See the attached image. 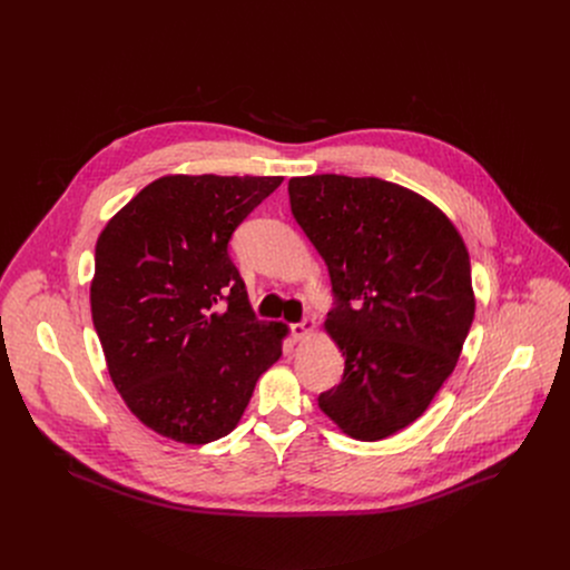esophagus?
I'll list each match as a JSON object with an SVG mask.
<instances>
[{
    "label": "esophagus",
    "instance_id": "obj_1",
    "mask_svg": "<svg viewBox=\"0 0 570 570\" xmlns=\"http://www.w3.org/2000/svg\"><path fill=\"white\" fill-rule=\"evenodd\" d=\"M313 330H315L313 320H302V322L291 324V336H293V341H304L308 334H313Z\"/></svg>",
    "mask_w": 570,
    "mask_h": 570
}]
</instances>
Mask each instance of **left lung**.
<instances>
[{"label":"left lung","instance_id":"left-lung-1","mask_svg":"<svg viewBox=\"0 0 570 570\" xmlns=\"http://www.w3.org/2000/svg\"><path fill=\"white\" fill-rule=\"evenodd\" d=\"M291 212L330 268V336L345 356L317 405L374 442L413 424L451 376L473 322L471 264L453 223L379 178H291Z\"/></svg>","mask_w":570,"mask_h":570}]
</instances>
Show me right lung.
Segmentation results:
<instances>
[{
  "mask_svg": "<svg viewBox=\"0 0 570 570\" xmlns=\"http://www.w3.org/2000/svg\"><path fill=\"white\" fill-rule=\"evenodd\" d=\"M279 176H167L101 232L90 288L108 372L128 409L185 444L225 438L282 356L229 259L234 229Z\"/></svg>",
  "mask_w": 570,
  "mask_h": 570,
  "instance_id": "right-lung-1",
  "label": "right lung"
}]
</instances>
